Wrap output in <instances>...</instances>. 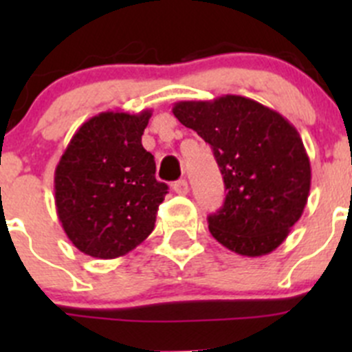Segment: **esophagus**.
I'll return each instance as SVG.
<instances>
[{
	"label": "esophagus",
	"mask_w": 352,
	"mask_h": 352,
	"mask_svg": "<svg viewBox=\"0 0 352 352\" xmlns=\"http://www.w3.org/2000/svg\"><path fill=\"white\" fill-rule=\"evenodd\" d=\"M172 189L175 190L177 194H180V196H184V194H187V190H189V186H187V180H184V179L177 180V182L172 184Z\"/></svg>",
	"instance_id": "obj_1"
}]
</instances>
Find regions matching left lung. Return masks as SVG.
I'll return each instance as SVG.
<instances>
[{"mask_svg": "<svg viewBox=\"0 0 352 352\" xmlns=\"http://www.w3.org/2000/svg\"><path fill=\"white\" fill-rule=\"evenodd\" d=\"M172 112L211 146L221 170L226 197L208 216L211 235L247 257L276 250L310 194V158L296 127L240 95L177 102Z\"/></svg>", "mask_w": 352, "mask_h": 352, "instance_id": "left-lung-1", "label": "left lung"}]
</instances>
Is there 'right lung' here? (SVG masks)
Instances as JSON below:
<instances>
[{"instance_id":"1","label":"right lung","mask_w":352,"mask_h":352,"mask_svg":"<svg viewBox=\"0 0 352 352\" xmlns=\"http://www.w3.org/2000/svg\"><path fill=\"white\" fill-rule=\"evenodd\" d=\"M150 117L151 110L91 117L56 166L58 218L90 257H122L153 232L168 186L155 179V158L141 144Z\"/></svg>"}]
</instances>
